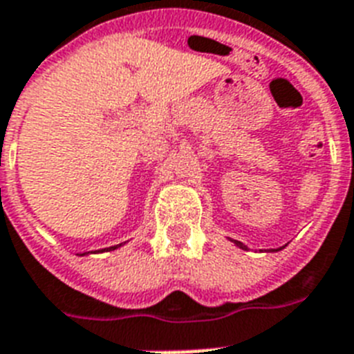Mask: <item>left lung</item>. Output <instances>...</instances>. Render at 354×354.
Returning <instances> with one entry per match:
<instances>
[{
    "label": "left lung",
    "instance_id": "left-lung-1",
    "mask_svg": "<svg viewBox=\"0 0 354 354\" xmlns=\"http://www.w3.org/2000/svg\"><path fill=\"white\" fill-rule=\"evenodd\" d=\"M234 243H236V245L240 247V249H245V251H247V245H243L242 242H238V240H234ZM277 251H280V249H277Z\"/></svg>",
    "mask_w": 354,
    "mask_h": 354
}]
</instances>
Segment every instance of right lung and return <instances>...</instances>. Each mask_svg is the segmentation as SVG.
I'll list each match as a JSON object with an SVG mask.
<instances>
[{"mask_svg":"<svg viewBox=\"0 0 354 354\" xmlns=\"http://www.w3.org/2000/svg\"><path fill=\"white\" fill-rule=\"evenodd\" d=\"M118 247H122V243L120 245H112V247H107V249H100L97 252H105V251H114V249H118ZM83 254H88V252H83ZM82 254V257H83Z\"/></svg>","mask_w":354,"mask_h":354,"instance_id":"right-lung-1","label":"right lung"}]
</instances>
